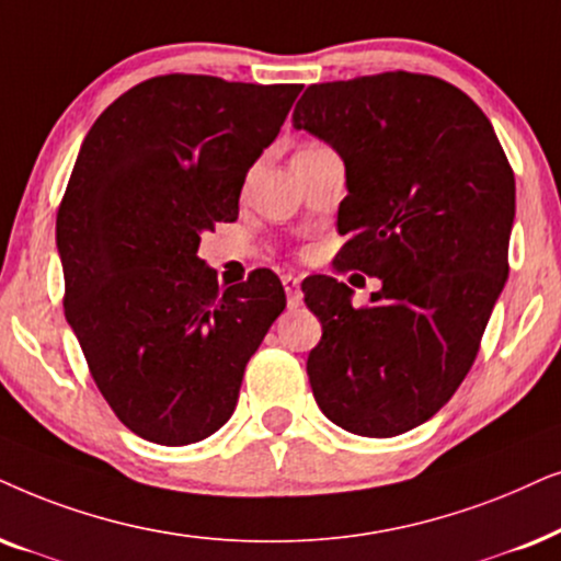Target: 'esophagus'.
Segmentation results:
<instances>
[{
  "instance_id": "34e87169",
  "label": "esophagus",
  "mask_w": 561,
  "mask_h": 561,
  "mask_svg": "<svg viewBox=\"0 0 561 561\" xmlns=\"http://www.w3.org/2000/svg\"><path fill=\"white\" fill-rule=\"evenodd\" d=\"M282 285H285V293H287V305L289 308H300L302 305V289H300V276L295 274H285L282 276Z\"/></svg>"
}]
</instances>
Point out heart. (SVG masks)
Returning <instances> with one entry per match:
<instances>
[{
  "instance_id": "1",
  "label": "heart",
  "mask_w": 561,
  "mask_h": 561,
  "mask_svg": "<svg viewBox=\"0 0 561 561\" xmlns=\"http://www.w3.org/2000/svg\"><path fill=\"white\" fill-rule=\"evenodd\" d=\"M310 148H316V146H310ZM302 151H308V148H302Z\"/></svg>"
}]
</instances>
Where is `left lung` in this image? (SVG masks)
<instances>
[{"instance_id": "8db88e82", "label": "left lung", "mask_w": 561, "mask_h": 561, "mask_svg": "<svg viewBox=\"0 0 561 561\" xmlns=\"http://www.w3.org/2000/svg\"><path fill=\"white\" fill-rule=\"evenodd\" d=\"M293 125L346 167L339 266L382 279L369 308L333 276L302 285L323 325L308 356L312 394L343 431L398 436L472 369L507 279L513 169L484 112L423 73L312 84Z\"/></svg>"}]
</instances>
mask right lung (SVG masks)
<instances>
[{"label": "right lung", "mask_w": 561, "mask_h": 561, "mask_svg": "<svg viewBox=\"0 0 561 561\" xmlns=\"http://www.w3.org/2000/svg\"><path fill=\"white\" fill-rule=\"evenodd\" d=\"M300 92L169 73L117 96L81 144L56 218L64 310L102 398L146 442L197 444L226 425L285 310L268 268L220 293L197 251L238 218L245 174Z\"/></svg>", "instance_id": "add662e5"}]
</instances>
